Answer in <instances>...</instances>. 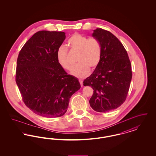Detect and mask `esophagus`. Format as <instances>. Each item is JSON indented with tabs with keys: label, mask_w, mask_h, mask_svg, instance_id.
Listing matches in <instances>:
<instances>
[{
	"label": "esophagus",
	"mask_w": 156,
	"mask_h": 156,
	"mask_svg": "<svg viewBox=\"0 0 156 156\" xmlns=\"http://www.w3.org/2000/svg\"><path fill=\"white\" fill-rule=\"evenodd\" d=\"M79 82H80V84H81V86L82 87V86H83V81L80 79V80H79Z\"/></svg>",
	"instance_id": "obj_1"
}]
</instances>
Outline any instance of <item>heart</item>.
I'll list each match as a JSON object with an SVG mask.
<instances>
[{
    "mask_svg": "<svg viewBox=\"0 0 156 156\" xmlns=\"http://www.w3.org/2000/svg\"><path fill=\"white\" fill-rule=\"evenodd\" d=\"M67 45L71 51L78 52L76 62L72 74L78 78H83L89 74L90 69H95L99 65L102 56L100 41L94 37L88 38L80 33H74L68 40ZM59 66L67 71H71L73 64L69 59L66 47H59L57 51Z\"/></svg>",
    "mask_w": 156,
    "mask_h": 156,
    "instance_id": "1",
    "label": "heart"
}]
</instances>
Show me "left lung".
<instances>
[{
	"label": "left lung",
	"instance_id": "8db88e82",
	"mask_svg": "<svg viewBox=\"0 0 156 156\" xmlns=\"http://www.w3.org/2000/svg\"><path fill=\"white\" fill-rule=\"evenodd\" d=\"M92 36L101 44V59L83 83L94 90L89 100L91 108L105 113L118 108L126 101L132 77V66L124 46L110 31L97 28Z\"/></svg>",
	"mask_w": 156,
	"mask_h": 156
}]
</instances>
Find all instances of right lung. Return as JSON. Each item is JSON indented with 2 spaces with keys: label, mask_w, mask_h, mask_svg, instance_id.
I'll list each match as a JSON object with an SVG mask.
<instances>
[{
  "label": "right lung",
  "mask_w": 156,
  "mask_h": 156,
  "mask_svg": "<svg viewBox=\"0 0 156 156\" xmlns=\"http://www.w3.org/2000/svg\"><path fill=\"white\" fill-rule=\"evenodd\" d=\"M65 39L62 31H39L18 55L16 82L23 101L43 117L63 116L71 97L81 88L78 79L67 74L57 61V50Z\"/></svg>",
  "instance_id": "1"
}]
</instances>
